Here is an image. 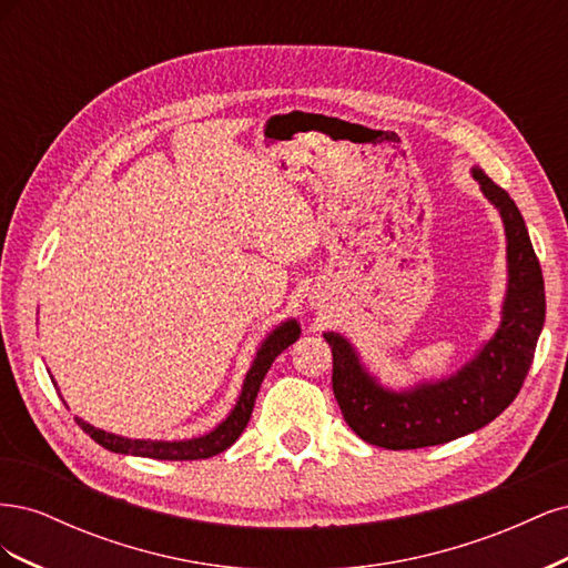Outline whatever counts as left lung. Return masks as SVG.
Wrapping results in <instances>:
<instances>
[{
  "label": "left lung",
  "instance_id": "1",
  "mask_svg": "<svg viewBox=\"0 0 568 568\" xmlns=\"http://www.w3.org/2000/svg\"><path fill=\"white\" fill-rule=\"evenodd\" d=\"M471 178L503 217L507 294L500 326L469 363L443 379L395 390L379 384L346 336L324 332L334 355L332 386L343 419L359 438L386 450L428 448L490 424L517 398L538 346L545 284L526 222L517 203L484 170L474 168Z\"/></svg>",
  "mask_w": 568,
  "mask_h": 568
}]
</instances>
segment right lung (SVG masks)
I'll return each mask as SVG.
<instances>
[{"instance_id":"add662e5","label":"right lung","mask_w":568,"mask_h":568,"mask_svg":"<svg viewBox=\"0 0 568 568\" xmlns=\"http://www.w3.org/2000/svg\"><path fill=\"white\" fill-rule=\"evenodd\" d=\"M301 336V324L296 320H286L282 322L277 329H272L265 341L257 348L253 365L246 372V379L242 386V393H239L236 405L232 407L230 415L222 419L213 432L199 438H189V440H136V438H123L104 432V428H97L88 422H82L75 417L80 428L88 434L92 440H97L101 448H106L118 455H134V457H151V459H209L213 455H220L222 450H227L230 445L242 436L246 428L251 412L257 398V390H261V384L265 379L267 369L272 367L274 357H277L282 351H286L291 343H296ZM54 382V379H51Z\"/></svg>"}]
</instances>
